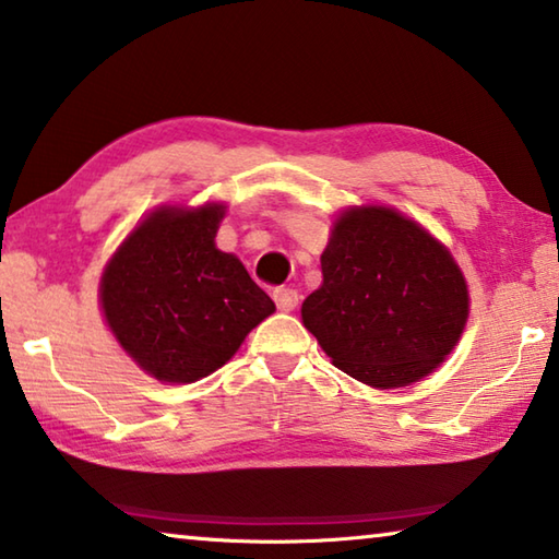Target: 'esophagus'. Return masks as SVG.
<instances>
[{
	"label": "esophagus",
	"instance_id": "obj_1",
	"mask_svg": "<svg viewBox=\"0 0 559 559\" xmlns=\"http://www.w3.org/2000/svg\"><path fill=\"white\" fill-rule=\"evenodd\" d=\"M273 300H276V306L281 310H293L298 306V290L278 286V288H273Z\"/></svg>",
	"mask_w": 559,
	"mask_h": 559
}]
</instances>
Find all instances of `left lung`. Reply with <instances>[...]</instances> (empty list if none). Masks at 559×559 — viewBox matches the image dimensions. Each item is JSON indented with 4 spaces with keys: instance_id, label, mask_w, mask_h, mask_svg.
I'll list each match as a JSON object with an SVG mask.
<instances>
[{
    "instance_id": "1",
    "label": "left lung",
    "mask_w": 559,
    "mask_h": 559,
    "mask_svg": "<svg viewBox=\"0 0 559 559\" xmlns=\"http://www.w3.org/2000/svg\"><path fill=\"white\" fill-rule=\"evenodd\" d=\"M302 325L337 370L392 390L427 377L459 343L468 290L451 253L394 210H349L320 257Z\"/></svg>"
}]
</instances>
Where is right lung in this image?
I'll list each match as a JSON object with an SVG mask.
<instances>
[{
    "instance_id": "right-lung-1",
    "label": "right lung",
    "mask_w": 559,
    "mask_h": 559,
    "mask_svg": "<svg viewBox=\"0 0 559 559\" xmlns=\"http://www.w3.org/2000/svg\"><path fill=\"white\" fill-rule=\"evenodd\" d=\"M222 216V204L157 210L103 273L100 302L112 335L163 382H197L219 370L276 310L241 261L216 249Z\"/></svg>"
}]
</instances>
